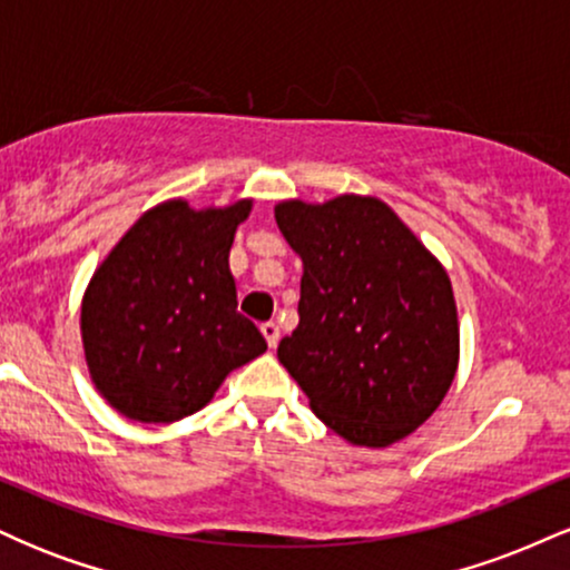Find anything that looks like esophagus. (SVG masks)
Segmentation results:
<instances>
[{
	"label": "esophagus",
	"instance_id": "obj_1",
	"mask_svg": "<svg viewBox=\"0 0 570 570\" xmlns=\"http://www.w3.org/2000/svg\"><path fill=\"white\" fill-rule=\"evenodd\" d=\"M259 330H263V335H265V340H267V345H271V348H276V345H278V337H281L278 324H276V322H265L263 326H259Z\"/></svg>",
	"mask_w": 570,
	"mask_h": 570
}]
</instances>
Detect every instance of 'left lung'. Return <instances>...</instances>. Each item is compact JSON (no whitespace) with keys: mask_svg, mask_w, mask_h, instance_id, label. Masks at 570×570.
<instances>
[{"mask_svg":"<svg viewBox=\"0 0 570 570\" xmlns=\"http://www.w3.org/2000/svg\"><path fill=\"white\" fill-rule=\"evenodd\" d=\"M276 222L303 259L299 324L278 343V362L343 440H404L458 370V313L440 259L377 198L284 200Z\"/></svg>","mask_w":570,"mask_h":570,"instance_id":"left-lung-1","label":"left lung"}]
</instances>
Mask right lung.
I'll list each match as a JSON object with an SVG mask.
<instances>
[{
  "label": "right lung",
  "mask_w": 570,
  "mask_h": 570,
  "mask_svg": "<svg viewBox=\"0 0 570 570\" xmlns=\"http://www.w3.org/2000/svg\"><path fill=\"white\" fill-rule=\"evenodd\" d=\"M252 200L149 208L98 265L82 297V348L98 394L141 423L212 402L235 367L267 351L238 313L230 246Z\"/></svg>",
  "instance_id": "obj_1"
}]
</instances>
